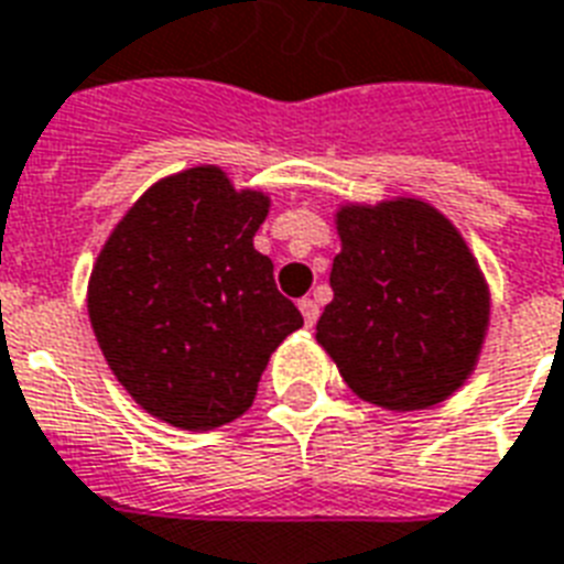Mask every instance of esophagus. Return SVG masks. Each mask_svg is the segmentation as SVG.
I'll use <instances>...</instances> for the list:
<instances>
[{"label":"esophagus","mask_w":564,"mask_h":564,"mask_svg":"<svg viewBox=\"0 0 564 564\" xmlns=\"http://www.w3.org/2000/svg\"><path fill=\"white\" fill-rule=\"evenodd\" d=\"M300 312H303L305 317V326H314V323H317V314H321V305H317V300H312V296H305V300H300Z\"/></svg>","instance_id":"esophagus-1"}]
</instances>
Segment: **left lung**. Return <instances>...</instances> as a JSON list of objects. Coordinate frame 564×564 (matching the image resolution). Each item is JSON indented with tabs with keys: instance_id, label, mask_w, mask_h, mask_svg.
Returning <instances> with one entry per match:
<instances>
[{
	"instance_id": "1",
	"label": "left lung",
	"mask_w": 564,
	"mask_h": 564,
	"mask_svg": "<svg viewBox=\"0 0 564 564\" xmlns=\"http://www.w3.org/2000/svg\"><path fill=\"white\" fill-rule=\"evenodd\" d=\"M332 303L314 338L365 403L417 412L444 403L474 373L491 321V291L468 241L417 196L341 203Z\"/></svg>"
}]
</instances>
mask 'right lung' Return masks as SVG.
I'll return each mask as SVG.
<instances>
[{
  "label": "right lung",
  "instance_id": "add662e5",
  "mask_svg": "<svg viewBox=\"0 0 564 564\" xmlns=\"http://www.w3.org/2000/svg\"><path fill=\"white\" fill-rule=\"evenodd\" d=\"M259 187L196 164L159 178L120 217L87 279V314L117 382L152 417L208 432L256 400L270 356L303 326L252 247Z\"/></svg>",
  "mask_w": 564,
  "mask_h": 564
}]
</instances>
